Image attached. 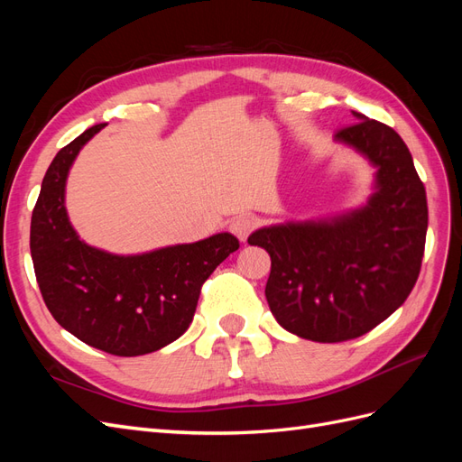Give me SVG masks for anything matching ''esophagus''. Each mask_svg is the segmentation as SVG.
I'll list each match as a JSON object with an SVG mask.
<instances>
[{
	"mask_svg": "<svg viewBox=\"0 0 462 462\" xmlns=\"http://www.w3.org/2000/svg\"><path fill=\"white\" fill-rule=\"evenodd\" d=\"M256 226H258L256 217H253V216H239V217H235V219L229 223V229H231V233L236 236V239L245 243L246 236L256 229Z\"/></svg>",
	"mask_w": 462,
	"mask_h": 462,
	"instance_id": "esophagus-1",
	"label": "esophagus"
}]
</instances>
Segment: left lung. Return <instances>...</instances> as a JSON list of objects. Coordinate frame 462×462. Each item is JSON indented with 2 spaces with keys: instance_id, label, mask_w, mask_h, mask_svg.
Wrapping results in <instances>:
<instances>
[{
  "instance_id": "obj_1",
  "label": "left lung",
  "mask_w": 462,
  "mask_h": 462,
  "mask_svg": "<svg viewBox=\"0 0 462 462\" xmlns=\"http://www.w3.org/2000/svg\"><path fill=\"white\" fill-rule=\"evenodd\" d=\"M353 116L335 141L377 170L366 206L248 236L272 258L265 299L279 326L318 343L355 339L382 324L411 295L424 256L426 189L407 144L387 125Z\"/></svg>"
}]
</instances>
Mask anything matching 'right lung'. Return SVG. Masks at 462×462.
<instances>
[{"instance_id":"1","label":"right lung","mask_w":462,"mask_h":462,"mask_svg":"<svg viewBox=\"0 0 462 462\" xmlns=\"http://www.w3.org/2000/svg\"><path fill=\"white\" fill-rule=\"evenodd\" d=\"M102 129H87L50 163L32 209L31 254L42 299L61 328L104 353L138 356L189 329L204 282L239 241L217 233L134 256L80 241L67 217L65 183L80 148Z\"/></svg>"}]
</instances>
